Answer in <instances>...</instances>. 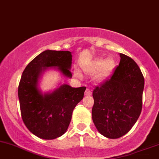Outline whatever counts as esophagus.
Segmentation results:
<instances>
[{
	"label": "esophagus",
	"instance_id": "obj_1",
	"mask_svg": "<svg viewBox=\"0 0 159 159\" xmlns=\"http://www.w3.org/2000/svg\"><path fill=\"white\" fill-rule=\"evenodd\" d=\"M92 95V91L89 89H86V92H85V95L86 96H89V95Z\"/></svg>",
	"mask_w": 159,
	"mask_h": 159
}]
</instances>
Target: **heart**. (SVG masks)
<instances>
[{"mask_svg": "<svg viewBox=\"0 0 159 159\" xmlns=\"http://www.w3.org/2000/svg\"><path fill=\"white\" fill-rule=\"evenodd\" d=\"M115 66V61L112 57L105 60L98 58L84 66V71L88 74H95V81L103 82L111 76Z\"/></svg>", "mask_w": 159, "mask_h": 159, "instance_id": "obj_1", "label": "heart"}]
</instances>
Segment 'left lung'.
Returning <instances> with one entry per match:
<instances>
[{
  "instance_id": "left-lung-1",
  "label": "left lung",
  "mask_w": 159,
  "mask_h": 159,
  "mask_svg": "<svg viewBox=\"0 0 159 159\" xmlns=\"http://www.w3.org/2000/svg\"><path fill=\"white\" fill-rule=\"evenodd\" d=\"M111 77L93 90L92 117L101 134L117 139L127 134L140 115L144 77L131 57L120 54Z\"/></svg>"
}]
</instances>
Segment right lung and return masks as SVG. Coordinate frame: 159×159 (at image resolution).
Returning a JSON list of instances; mask_svg holds the SVG:
<instances>
[{
	"instance_id": "1",
	"label": "right lung",
	"mask_w": 159,
	"mask_h": 159,
	"mask_svg": "<svg viewBox=\"0 0 159 159\" xmlns=\"http://www.w3.org/2000/svg\"><path fill=\"white\" fill-rule=\"evenodd\" d=\"M72 53L45 50L25 68L18 87L21 116L25 127L38 137L54 139L62 136L70 123L74 107L83 98L86 87L73 88L62 84L43 93L39 83L48 70L72 78Z\"/></svg>"
}]
</instances>
